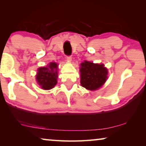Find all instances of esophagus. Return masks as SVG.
<instances>
[{
	"instance_id": "obj_1",
	"label": "esophagus",
	"mask_w": 146,
	"mask_h": 146,
	"mask_svg": "<svg viewBox=\"0 0 146 146\" xmlns=\"http://www.w3.org/2000/svg\"><path fill=\"white\" fill-rule=\"evenodd\" d=\"M66 59H67V60L68 62H71V60H72V57H71V56H67Z\"/></svg>"
}]
</instances>
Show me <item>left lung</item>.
Segmentation results:
<instances>
[{
	"instance_id": "8db88e82",
	"label": "left lung",
	"mask_w": 146,
	"mask_h": 146,
	"mask_svg": "<svg viewBox=\"0 0 146 146\" xmlns=\"http://www.w3.org/2000/svg\"><path fill=\"white\" fill-rule=\"evenodd\" d=\"M80 84L88 90L95 91L104 84L108 78V69L104 64L85 60L80 64Z\"/></svg>"
}]
</instances>
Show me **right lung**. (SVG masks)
<instances>
[{"mask_svg":"<svg viewBox=\"0 0 146 146\" xmlns=\"http://www.w3.org/2000/svg\"><path fill=\"white\" fill-rule=\"evenodd\" d=\"M58 64L52 62L47 67L39 68L36 75V80L38 85L44 90L53 88L57 83Z\"/></svg>","mask_w":146,"mask_h":146,"instance_id":"right-lung-1","label":"right lung"}]
</instances>
